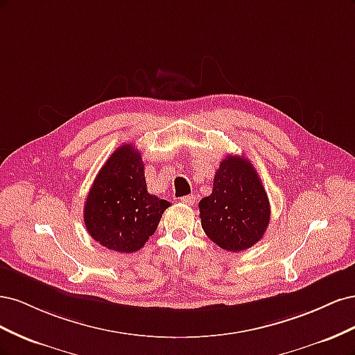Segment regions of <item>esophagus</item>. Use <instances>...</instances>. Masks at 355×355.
<instances>
[{"mask_svg": "<svg viewBox=\"0 0 355 355\" xmlns=\"http://www.w3.org/2000/svg\"><path fill=\"white\" fill-rule=\"evenodd\" d=\"M180 201L184 202V204H188V206H191V204H194V202H196V196H192V194L185 196V197H182V198H180Z\"/></svg>", "mask_w": 355, "mask_h": 355, "instance_id": "1", "label": "esophagus"}]
</instances>
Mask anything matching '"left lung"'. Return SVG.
Returning a JSON list of instances; mask_svg holds the SVG:
<instances>
[{
    "instance_id": "8db88e82",
    "label": "left lung",
    "mask_w": 355,
    "mask_h": 355,
    "mask_svg": "<svg viewBox=\"0 0 355 355\" xmlns=\"http://www.w3.org/2000/svg\"><path fill=\"white\" fill-rule=\"evenodd\" d=\"M198 207L204 232L230 252L250 249L263 237L271 218L262 180L250 161L240 155L222 159L211 194Z\"/></svg>"
}]
</instances>
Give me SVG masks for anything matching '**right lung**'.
<instances>
[{"label": "right lung", "instance_id": "obj_1", "mask_svg": "<svg viewBox=\"0 0 355 355\" xmlns=\"http://www.w3.org/2000/svg\"><path fill=\"white\" fill-rule=\"evenodd\" d=\"M167 200L148 192L141 153L124 144L99 170L84 204L90 237L120 253L142 249L155 232Z\"/></svg>", "mask_w": 355, "mask_h": 355}]
</instances>
